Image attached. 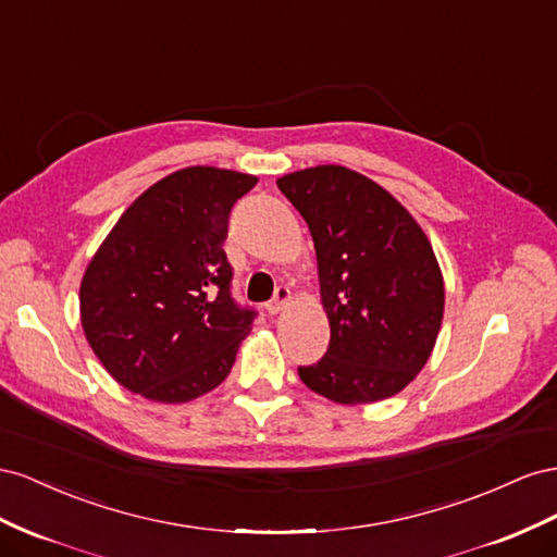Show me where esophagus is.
I'll list each match as a JSON object with an SVG mask.
<instances>
[{"mask_svg": "<svg viewBox=\"0 0 557 557\" xmlns=\"http://www.w3.org/2000/svg\"><path fill=\"white\" fill-rule=\"evenodd\" d=\"M292 300V292H289V287L287 284H280V287L275 289V296H273V300H270V304L265 306V310L270 312V314H277L284 306H287Z\"/></svg>", "mask_w": 557, "mask_h": 557, "instance_id": "1", "label": "esophagus"}]
</instances>
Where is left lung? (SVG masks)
I'll return each instance as SVG.
<instances>
[{"label": "left lung", "mask_w": 557, "mask_h": 557, "mask_svg": "<svg viewBox=\"0 0 557 557\" xmlns=\"http://www.w3.org/2000/svg\"><path fill=\"white\" fill-rule=\"evenodd\" d=\"M277 186L306 219L331 338L298 367L326 399L357 406L399 394L432 355L446 289L418 221L383 186L343 165L284 174Z\"/></svg>", "instance_id": "8db88e82"}]
</instances>
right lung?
Here are the masks:
<instances>
[{
	"label": "right lung",
	"instance_id": "1",
	"mask_svg": "<svg viewBox=\"0 0 557 557\" xmlns=\"http://www.w3.org/2000/svg\"><path fill=\"white\" fill-rule=\"evenodd\" d=\"M259 180L184 168L121 214L88 263L78 304L92 352L119 385L161 404L208 394L231 373L257 310L231 296L233 205Z\"/></svg>",
	"mask_w": 557,
	"mask_h": 557
}]
</instances>
